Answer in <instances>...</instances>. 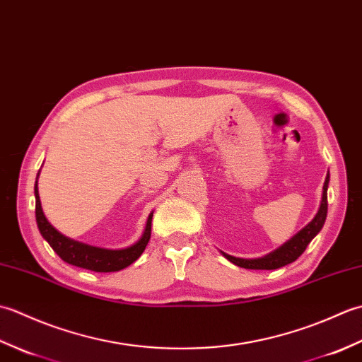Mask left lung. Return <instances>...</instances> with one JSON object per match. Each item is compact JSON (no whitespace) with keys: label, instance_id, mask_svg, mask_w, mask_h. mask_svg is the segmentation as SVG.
Wrapping results in <instances>:
<instances>
[{"label":"left lung","instance_id":"left-lung-1","mask_svg":"<svg viewBox=\"0 0 362 362\" xmlns=\"http://www.w3.org/2000/svg\"><path fill=\"white\" fill-rule=\"evenodd\" d=\"M328 183H329V173L325 177L320 205L316 216L313 218L310 224H306L298 233L292 236L291 240L281 244L279 249H275L274 252L267 253V255L261 258H236V257L228 255L226 252H221V253L230 261V263L244 269H257V271H271V269H279L292 263V261H296L305 252V249L308 247V244L313 241V238L320 232L322 227L325 224L327 210H328V202H327Z\"/></svg>","mask_w":362,"mask_h":362}]
</instances>
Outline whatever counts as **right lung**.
Listing matches in <instances>:
<instances>
[{
  "label": "right lung",
  "mask_w": 362,
  "mask_h": 362,
  "mask_svg": "<svg viewBox=\"0 0 362 362\" xmlns=\"http://www.w3.org/2000/svg\"><path fill=\"white\" fill-rule=\"evenodd\" d=\"M38 174H40V171H38ZM38 174H37V180H38ZM37 180L34 187L37 227L40 230V235L46 241H48L52 250L56 252L57 255L65 261V263L78 266L82 269H88V271H95V272H117V271H121V269L130 266L134 261L140 258V255L146 249V245L149 243L151 222H152L153 211H151V214L148 216L144 232L140 240H138L135 244L129 245L126 249H117V250L95 247V245L71 240V238L60 233L59 230L54 227L48 219H46L42 209L40 196H38Z\"/></svg>",
  "instance_id": "right-lung-1"
}]
</instances>
